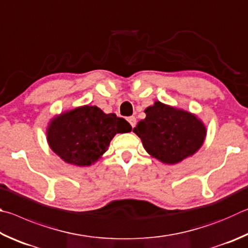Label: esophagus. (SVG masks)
Returning <instances> with one entry per match:
<instances>
[{
    "instance_id": "1",
    "label": "esophagus",
    "mask_w": 248,
    "mask_h": 248,
    "mask_svg": "<svg viewBox=\"0 0 248 248\" xmlns=\"http://www.w3.org/2000/svg\"><path fill=\"white\" fill-rule=\"evenodd\" d=\"M128 122H129V124H131V126L134 128L135 127V125H136V117L135 116H129L128 117Z\"/></svg>"
}]
</instances>
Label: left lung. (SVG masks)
I'll return each instance as SVG.
<instances>
[{"instance_id":"obj_1","label":"left lung","mask_w":248,"mask_h":248,"mask_svg":"<svg viewBox=\"0 0 248 248\" xmlns=\"http://www.w3.org/2000/svg\"><path fill=\"white\" fill-rule=\"evenodd\" d=\"M145 113L146 117L133 132L153 158L164 164H176L202 148L207 128L196 114L160 101L146 108Z\"/></svg>"}]
</instances>
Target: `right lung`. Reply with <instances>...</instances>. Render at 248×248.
Returning <instances> with one entry per match:
<instances>
[{"mask_svg": "<svg viewBox=\"0 0 248 248\" xmlns=\"http://www.w3.org/2000/svg\"><path fill=\"white\" fill-rule=\"evenodd\" d=\"M128 132L132 126L126 120L86 104L52 117L46 134L51 150L63 161L89 167L102 158L116 134Z\"/></svg>", "mask_w": 248, "mask_h": 248, "instance_id": "1", "label": "right lung"}]
</instances>
